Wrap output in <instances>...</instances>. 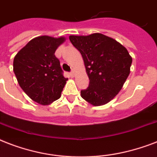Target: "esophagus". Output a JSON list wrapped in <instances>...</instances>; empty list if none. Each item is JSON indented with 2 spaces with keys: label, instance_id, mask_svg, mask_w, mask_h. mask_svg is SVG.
<instances>
[{
  "label": "esophagus",
  "instance_id": "esophagus-1",
  "mask_svg": "<svg viewBox=\"0 0 157 157\" xmlns=\"http://www.w3.org/2000/svg\"><path fill=\"white\" fill-rule=\"evenodd\" d=\"M70 75H71V76H75V71H74V70H72V71H71V72H70Z\"/></svg>",
  "mask_w": 157,
  "mask_h": 157
}]
</instances>
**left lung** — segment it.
Listing matches in <instances>:
<instances>
[{
  "mask_svg": "<svg viewBox=\"0 0 157 157\" xmlns=\"http://www.w3.org/2000/svg\"><path fill=\"white\" fill-rule=\"evenodd\" d=\"M83 58L90 84L81 96L93 106L109 103L117 95L130 72L132 57L113 38L93 33L69 36Z\"/></svg>",
  "mask_w": 157,
  "mask_h": 157,
  "instance_id": "8db88e82",
  "label": "left lung"
}]
</instances>
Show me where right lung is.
Here are the masks:
<instances>
[{
  "label": "right lung",
  "instance_id": "add662e5",
  "mask_svg": "<svg viewBox=\"0 0 157 157\" xmlns=\"http://www.w3.org/2000/svg\"><path fill=\"white\" fill-rule=\"evenodd\" d=\"M65 37L40 36L31 40L13 59V72L26 94L39 104L49 105L61 97L67 78L63 76L54 53Z\"/></svg>",
  "mask_w": 157,
  "mask_h": 157
}]
</instances>
